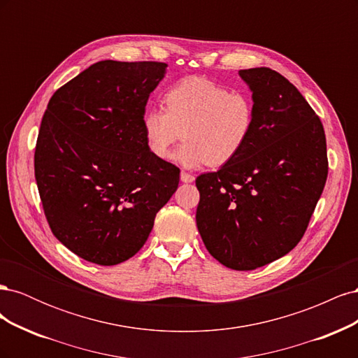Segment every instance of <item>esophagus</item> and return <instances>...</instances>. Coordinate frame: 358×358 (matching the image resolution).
<instances>
[{
  "label": "esophagus",
  "mask_w": 358,
  "mask_h": 358,
  "mask_svg": "<svg viewBox=\"0 0 358 358\" xmlns=\"http://www.w3.org/2000/svg\"><path fill=\"white\" fill-rule=\"evenodd\" d=\"M194 179H196V178H194L192 175H189V173H187V171H182L180 173V180L182 182L189 183V182H194Z\"/></svg>",
  "instance_id": "1"
}]
</instances>
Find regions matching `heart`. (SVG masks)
I'll list each match as a JSON object with an SVG mask.
<instances>
[{"mask_svg":"<svg viewBox=\"0 0 358 358\" xmlns=\"http://www.w3.org/2000/svg\"><path fill=\"white\" fill-rule=\"evenodd\" d=\"M164 106L166 109L150 107L143 113L146 146L150 154L167 159L183 137L185 142L175 158L189 169L229 164L255 128L257 109L251 95L197 76L171 85L164 94Z\"/></svg>","mask_w":358,"mask_h":358,"instance_id":"obj_1","label":"heart"}]
</instances>
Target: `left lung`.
Returning a JSON list of instances; mask_svg holds the SVG:
<instances>
[{
	"mask_svg": "<svg viewBox=\"0 0 358 358\" xmlns=\"http://www.w3.org/2000/svg\"><path fill=\"white\" fill-rule=\"evenodd\" d=\"M257 119L242 152L196 179V221L209 254L233 270L284 257L305 234L327 180L326 134L294 85L278 71L241 70Z\"/></svg>",
	"mask_w": 358,
	"mask_h": 358,
	"instance_id": "1",
	"label": "left lung"
}]
</instances>
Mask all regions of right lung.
Instances as JSON below:
<instances>
[{
	"label": "right lung",
	"mask_w": 358,
	"mask_h": 358,
	"mask_svg": "<svg viewBox=\"0 0 358 358\" xmlns=\"http://www.w3.org/2000/svg\"><path fill=\"white\" fill-rule=\"evenodd\" d=\"M167 64L95 62L52 95L34 171L57 239L90 263L115 266L140 251L179 169L150 154L142 117Z\"/></svg>",
	"instance_id": "obj_1"
}]
</instances>
